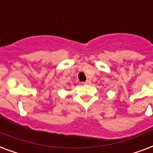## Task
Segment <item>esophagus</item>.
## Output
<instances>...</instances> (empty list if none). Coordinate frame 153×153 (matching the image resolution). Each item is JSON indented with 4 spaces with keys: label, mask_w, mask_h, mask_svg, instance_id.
<instances>
[{
    "label": "esophagus",
    "mask_w": 153,
    "mask_h": 153,
    "mask_svg": "<svg viewBox=\"0 0 153 153\" xmlns=\"http://www.w3.org/2000/svg\"><path fill=\"white\" fill-rule=\"evenodd\" d=\"M91 81H90V80H87V81L85 82H83V84H85V85H89V84H91Z\"/></svg>",
    "instance_id": "esophagus-1"
}]
</instances>
